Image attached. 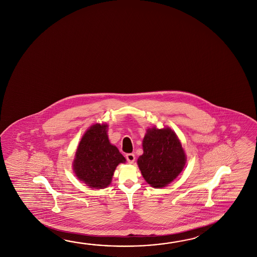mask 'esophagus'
<instances>
[{
	"label": "esophagus",
	"mask_w": 257,
	"mask_h": 257,
	"mask_svg": "<svg viewBox=\"0 0 257 257\" xmlns=\"http://www.w3.org/2000/svg\"><path fill=\"white\" fill-rule=\"evenodd\" d=\"M125 158H126V160L128 161V163H130V164H133L134 162H135V156L134 153H128L125 155Z\"/></svg>",
	"instance_id": "34e87169"
}]
</instances>
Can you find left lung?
<instances>
[{
  "mask_svg": "<svg viewBox=\"0 0 257 257\" xmlns=\"http://www.w3.org/2000/svg\"><path fill=\"white\" fill-rule=\"evenodd\" d=\"M143 148V154L137 163L143 178L154 188L167 186L185 167V151L176 133L169 127L147 129Z\"/></svg>",
  "mask_w": 257,
  "mask_h": 257,
  "instance_id": "1",
  "label": "left lung"
}]
</instances>
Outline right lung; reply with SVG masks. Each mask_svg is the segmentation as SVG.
Returning <instances> with one entry per match:
<instances>
[{
	"label": "right lung",
	"instance_id": "1",
	"mask_svg": "<svg viewBox=\"0 0 257 257\" xmlns=\"http://www.w3.org/2000/svg\"><path fill=\"white\" fill-rule=\"evenodd\" d=\"M125 161L117 148L110 143L107 124L96 123L80 140L72 167L80 181L90 188L103 189L111 184L118 165Z\"/></svg>",
	"mask_w": 257,
	"mask_h": 257
}]
</instances>
